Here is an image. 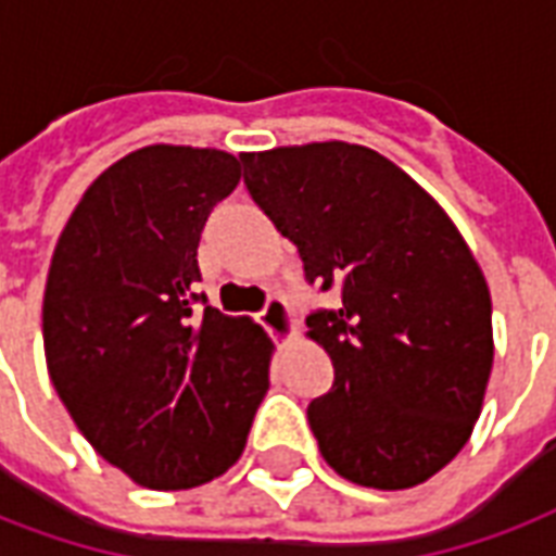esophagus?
I'll return each mask as SVG.
<instances>
[{
  "instance_id": "esophagus-1",
  "label": "esophagus",
  "mask_w": 556,
  "mask_h": 556,
  "mask_svg": "<svg viewBox=\"0 0 556 556\" xmlns=\"http://www.w3.org/2000/svg\"><path fill=\"white\" fill-rule=\"evenodd\" d=\"M258 320H262V327H265L270 336L277 341H289L294 339V318H291L289 303L279 298L267 300V306L258 312Z\"/></svg>"
}]
</instances>
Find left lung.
<instances>
[{"mask_svg":"<svg viewBox=\"0 0 556 556\" xmlns=\"http://www.w3.org/2000/svg\"><path fill=\"white\" fill-rule=\"evenodd\" d=\"M244 185L339 309L306 318L332 359L309 404L327 466L368 489H413L454 459L492 374V298L445 208L359 143L244 152Z\"/></svg>","mask_w":556,"mask_h":556,"instance_id":"8db88e82","label":"left lung"}]
</instances>
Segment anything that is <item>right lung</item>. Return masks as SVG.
<instances>
[{"label":"right lung","mask_w":556,"mask_h":556,"mask_svg":"<svg viewBox=\"0 0 556 556\" xmlns=\"http://www.w3.org/2000/svg\"><path fill=\"white\" fill-rule=\"evenodd\" d=\"M238 179L224 150L141 147L90 182L52 253V386L93 451L147 489L229 471L267 392V332L197 294L200 232Z\"/></svg>","instance_id":"obj_1"}]
</instances>
